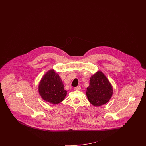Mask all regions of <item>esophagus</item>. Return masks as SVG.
I'll return each mask as SVG.
<instances>
[{"label": "esophagus", "instance_id": "1", "mask_svg": "<svg viewBox=\"0 0 146 146\" xmlns=\"http://www.w3.org/2000/svg\"><path fill=\"white\" fill-rule=\"evenodd\" d=\"M80 89H81V87L80 86H78V87L74 88V90H80Z\"/></svg>", "mask_w": 146, "mask_h": 146}]
</instances>
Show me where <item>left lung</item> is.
Masks as SVG:
<instances>
[{
  "mask_svg": "<svg viewBox=\"0 0 146 146\" xmlns=\"http://www.w3.org/2000/svg\"><path fill=\"white\" fill-rule=\"evenodd\" d=\"M89 81L86 91L89 102L95 106H101L109 102L113 95V87L102 71H97Z\"/></svg>",
  "mask_w": 146,
  "mask_h": 146,
  "instance_id": "8db88e82",
  "label": "left lung"
}]
</instances>
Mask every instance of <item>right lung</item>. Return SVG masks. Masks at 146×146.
Returning <instances> with one entry per match:
<instances>
[{
    "mask_svg": "<svg viewBox=\"0 0 146 146\" xmlns=\"http://www.w3.org/2000/svg\"><path fill=\"white\" fill-rule=\"evenodd\" d=\"M61 78L54 70L48 71L42 77L38 85L40 96L45 101L57 104L66 97L67 91L64 89Z\"/></svg>",
    "mask_w": 146,
    "mask_h": 146,
    "instance_id": "right-lung-1",
    "label": "right lung"
}]
</instances>
